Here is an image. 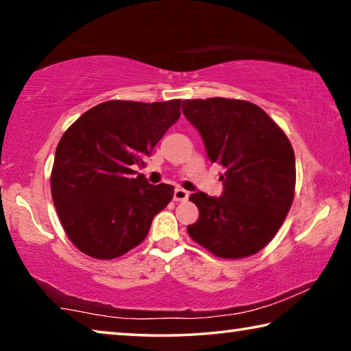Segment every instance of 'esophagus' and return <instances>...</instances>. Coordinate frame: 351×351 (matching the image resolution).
<instances>
[{
	"instance_id": "obj_1",
	"label": "esophagus",
	"mask_w": 351,
	"mask_h": 351,
	"mask_svg": "<svg viewBox=\"0 0 351 351\" xmlns=\"http://www.w3.org/2000/svg\"><path fill=\"white\" fill-rule=\"evenodd\" d=\"M173 198H175V201H186L189 198V192L184 189H176L173 193Z\"/></svg>"
}]
</instances>
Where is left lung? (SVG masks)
Returning <instances> with one entry per match:
<instances>
[{"instance_id": "1", "label": "left lung", "mask_w": 351, "mask_h": 351, "mask_svg": "<svg viewBox=\"0 0 351 351\" xmlns=\"http://www.w3.org/2000/svg\"><path fill=\"white\" fill-rule=\"evenodd\" d=\"M182 112L203 138L207 158L221 167V197L190 195L192 239L221 258H243L274 239L293 204L295 158L280 127L246 100H182Z\"/></svg>"}]
</instances>
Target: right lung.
Listing matches in <instances>:
<instances>
[{
	"mask_svg": "<svg viewBox=\"0 0 351 351\" xmlns=\"http://www.w3.org/2000/svg\"><path fill=\"white\" fill-rule=\"evenodd\" d=\"M181 100H110L77 119L62 136L51 175L64 232L94 258L121 257L144 241L173 186H152L144 167L154 145L180 119Z\"/></svg>",
	"mask_w": 351,
	"mask_h": 351,
	"instance_id": "add662e5",
	"label": "right lung"
}]
</instances>
